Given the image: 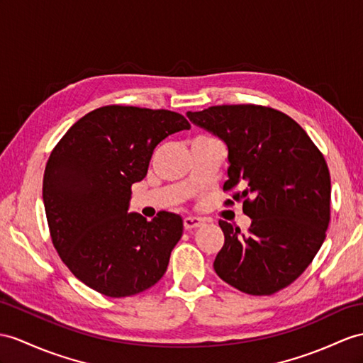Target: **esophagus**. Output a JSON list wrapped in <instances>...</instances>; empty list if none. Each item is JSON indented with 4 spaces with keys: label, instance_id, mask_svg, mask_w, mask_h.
Here are the masks:
<instances>
[{
    "label": "esophagus",
    "instance_id": "esophagus-1",
    "mask_svg": "<svg viewBox=\"0 0 363 363\" xmlns=\"http://www.w3.org/2000/svg\"><path fill=\"white\" fill-rule=\"evenodd\" d=\"M200 225H203V218H200V217H192V216H189V217H184V220H183V226H184V229H196V228H199Z\"/></svg>",
    "mask_w": 363,
    "mask_h": 363
}]
</instances>
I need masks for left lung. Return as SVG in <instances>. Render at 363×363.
Wrapping results in <instances>:
<instances>
[{
	"label": "left lung",
	"mask_w": 363,
	"mask_h": 363,
	"mask_svg": "<svg viewBox=\"0 0 363 363\" xmlns=\"http://www.w3.org/2000/svg\"><path fill=\"white\" fill-rule=\"evenodd\" d=\"M186 115L226 143V205L243 201L252 220L246 234L218 220L225 245L214 260L217 276L251 296L286 288L313 262L330 225L323 154L297 121L269 106L220 104Z\"/></svg>",
	"instance_id": "1"
}]
</instances>
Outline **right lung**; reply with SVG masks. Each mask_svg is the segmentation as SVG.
Instances as JSON below:
<instances>
[{"label": "right lung", "mask_w": 363, "mask_h": 363, "mask_svg": "<svg viewBox=\"0 0 363 363\" xmlns=\"http://www.w3.org/2000/svg\"><path fill=\"white\" fill-rule=\"evenodd\" d=\"M189 128L172 111L109 104L79 118L50 152L43 201L52 243L96 293L134 296L166 272L183 220L166 211L151 222L129 214L130 186L146 177L155 146Z\"/></svg>", "instance_id": "obj_1"}]
</instances>
